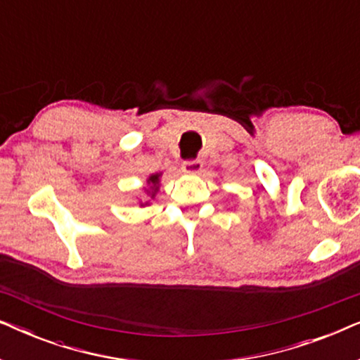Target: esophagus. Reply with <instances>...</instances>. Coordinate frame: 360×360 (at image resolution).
Returning a JSON list of instances; mask_svg holds the SVG:
<instances>
[{"instance_id":"1","label":"esophagus","mask_w":360,"mask_h":360,"mask_svg":"<svg viewBox=\"0 0 360 360\" xmlns=\"http://www.w3.org/2000/svg\"><path fill=\"white\" fill-rule=\"evenodd\" d=\"M181 169H184L185 174H190V175H196L200 174L201 169H203V162L201 160H186L184 162V165H181Z\"/></svg>"}]
</instances>
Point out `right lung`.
<instances>
[{"label": "right lung", "instance_id": "add662e5", "mask_svg": "<svg viewBox=\"0 0 360 360\" xmlns=\"http://www.w3.org/2000/svg\"><path fill=\"white\" fill-rule=\"evenodd\" d=\"M160 179H162V172H155V174H150L147 176L146 186L142 188L146 193V200L139 198V206H149L150 201L155 200V196L159 193V188H160Z\"/></svg>", "mask_w": 360, "mask_h": 360}]
</instances>
